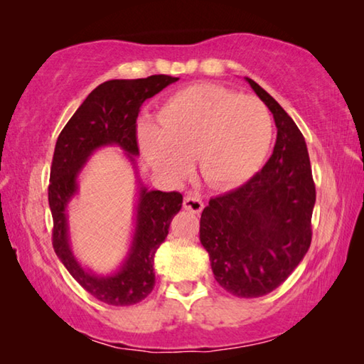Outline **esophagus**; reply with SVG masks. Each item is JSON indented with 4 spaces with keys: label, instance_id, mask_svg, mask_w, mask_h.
<instances>
[{
    "label": "esophagus",
    "instance_id": "1",
    "mask_svg": "<svg viewBox=\"0 0 364 364\" xmlns=\"http://www.w3.org/2000/svg\"><path fill=\"white\" fill-rule=\"evenodd\" d=\"M183 207L186 208V210L193 212V213H200L202 208H204V202H202L199 194L191 193V194H188L186 197H184Z\"/></svg>",
    "mask_w": 364,
    "mask_h": 364
}]
</instances>
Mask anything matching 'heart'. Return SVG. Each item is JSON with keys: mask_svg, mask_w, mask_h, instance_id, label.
I'll use <instances>...</instances> for the list:
<instances>
[{"mask_svg": "<svg viewBox=\"0 0 364 364\" xmlns=\"http://www.w3.org/2000/svg\"><path fill=\"white\" fill-rule=\"evenodd\" d=\"M273 138V120L254 96L217 85H194L170 96L157 112V127L139 132V147L154 168L170 178L197 170L213 188H234L262 167Z\"/></svg>", "mask_w": 364, "mask_h": 364, "instance_id": "obj_1", "label": "heart"}]
</instances>
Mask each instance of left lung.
<instances>
[{"instance_id": "left-lung-1", "label": "left lung", "mask_w": 364, "mask_h": 364, "mask_svg": "<svg viewBox=\"0 0 364 364\" xmlns=\"http://www.w3.org/2000/svg\"><path fill=\"white\" fill-rule=\"evenodd\" d=\"M278 128L274 151L250 180L213 197L200 215V244L218 284L255 299L284 282L311 244L316 200L304 134L278 101L245 77Z\"/></svg>"}]
</instances>
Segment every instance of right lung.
I'll use <instances>...</instances> for the list:
<instances>
[{"instance_id":"right-lung-1","label":"right lung","mask_w":364,"mask_h":364,"mask_svg":"<svg viewBox=\"0 0 364 364\" xmlns=\"http://www.w3.org/2000/svg\"><path fill=\"white\" fill-rule=\"evenodd\" d=\"M176 77L151 75L136 80H109L95 88L60 132L54 147L48 200L53 213V247L59 260L85 291L107 305L127 306L146 299L156 284L154 255L167 237L170 223L181 210L176 191H149L138 178V200L130 250L115 273L96 274L85 268L70 247L67 205L78 193V175L93 152L117 146L138 173L136 119L146 100L175 83Z\"/></svg>"}]
</instances>
